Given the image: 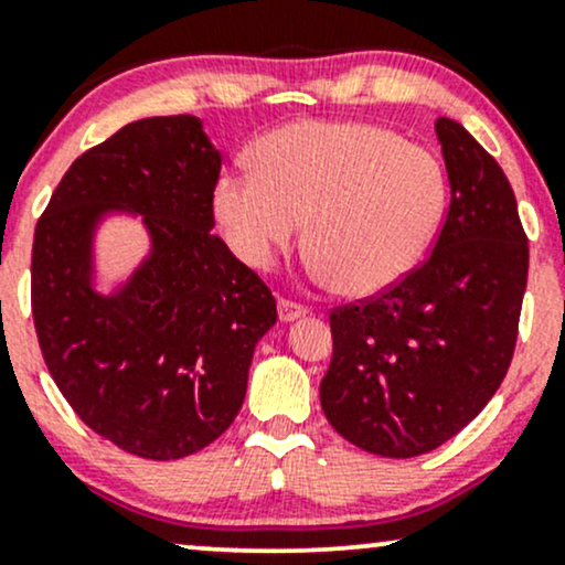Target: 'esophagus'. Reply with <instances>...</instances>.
I'll return each instance as SVG.
<instances>
[{
	"instance_id": "esophagus-1",
	"label": "esophagus",
	"mask_w": 565,
	"mask_h": 565,
	"mask_svg": "<svg viewBox=\"0 0 565 565\" xmlns=\"http://www.w3.org/2000/svg\"><path fill=\"white\" fill-rule=\"evenodd\" d=\"M307 312H309V309L305 305H296V301H290V299L277 301V315H280L282 323H290V320L305 318Z\"/></svg>"
}]
</instances>
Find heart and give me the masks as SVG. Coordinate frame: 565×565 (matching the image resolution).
I'll use <instances>...</instances> for the list:
<instances>
[{
	"label": "heart",
	"mask_w": 565,
	"mask_h": 565,
	"mask_svg": "<svg viewBox=\"0 0 565 565\" xmlns=\"http://www.w3.org/2000/svg\"><path fill=\"white\" fill-rule=\"evenodd\" d=\"M253 167L223 174L212 193L234 256L269 269L307 221L315 269L350 296L404 280L447 210L439 159L363 120H301L269 131Z\"/></svg>",
	"instance_id": "obj_1"
}]
</instances>
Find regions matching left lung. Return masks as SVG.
<instances>
[{
    "label": "left lung",
    "instance_id": "1",
    "mask_svg": "<svg viewBox=\"0 0 565 565\" xmlns=\"http://www.w3.org/2000/svg\"><path fill=\"white\" fill-rule=\"evenodd\" d=\"M450 210L430 256L377 299L331 312L320 406L382 458L436 450L484 409L512 363L527 236L499 161L458 120H436Z\"/></svg>",
    "mask_w": 565,
    "mask_h": 565
}]
</instances>
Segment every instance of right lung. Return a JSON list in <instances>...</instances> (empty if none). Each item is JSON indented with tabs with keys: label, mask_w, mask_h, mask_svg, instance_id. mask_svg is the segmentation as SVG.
Returning a JSON list of instances; mask_svg holds the SVG:
<instances>
[{
	"label": "right lung",
	"mask_w": 565,
	"mask_h": 565,
	"mask_svg": "<svg viewBox=\"0 0 565 565\" xmlns=\"http://www.w3.org/2000/svg\"><path fill=\"white\" fill-rule=\"evenodd\" d=\"M221 153L193 115L142 118L75 159L34 228L32 315L42 358L83 423L150 460L199 452L245 402L271 290L210 232ZM139 214L151 253L93 288V236Z\"/></svg>",
	"instance_id": "1"
}]
</instances>
